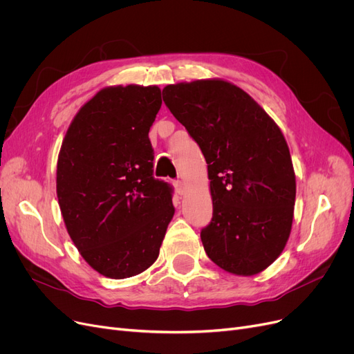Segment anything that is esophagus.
<instances>
[{"label":"esophagus","mask_w":354,"mask_h":354,"mask_svg":"<svg viewBox=\"0 0 354 354\" xmlns=\"http://www.w3.org/2000/svg\"><path fill=\"white\" fill-rule=\"evenodd\" d=\"M174 187H175V189L178 191V194L179 195H183V192H185V183L182 182V180H174Z\"/></svg>","instance_id":"esophagus-1"}]
</instances>
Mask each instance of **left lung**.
<instances>
[{"instance_id":"8db88e82","label":"left lung","mask_w":354,"mask_h":354,"mask_svg":"<svg viewBox=\"0 0 354 354\" xmlns=\"http://www.w3.org/2000/svg\"><path fill=\"white\" fill-rule=\"evenodd\" d=\"M162 95L208 163L207 255L235 275L264 271L283 252L294 216L295 174L280 127L248 93L221 79L169 84Z\"/></svg>"}]
</instances>
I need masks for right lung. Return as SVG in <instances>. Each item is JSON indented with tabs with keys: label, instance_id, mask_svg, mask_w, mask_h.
Wrapping results in <instances>:
<instances>
[{
	"label": "right lung",
	"instance_id": "obj_1",
	"mask_svg": "<svg viewBox=\"0 0 354 354\" xmlns=\"http://www.w3.org/2000/svg\"><path fill=\"white\" fill-rule=\"evenodd\" d=\"M162 106L158 86L99 90L70 123L57 160V198L86 263L122 280L159 257L175 214L172 187L153 178L149 129Z\"/></svg>",
	"mask_w": 354,
	"mask_h": 354
}]
</instances>
